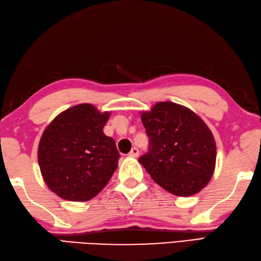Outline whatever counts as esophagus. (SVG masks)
<instances>
[{
    "mask_svg": "<svg viewBox=\"0 0 261 261\" xmlns=\"http://www.w3.org/2000/svg\"><path fill=\"white\" fill-rule=\"evenodd\" d=\"M138 155H139V149L137 148V147H134L129 153V156H131V158H137Z\"/></svg>",
    "mask_w": 261,
    "mask_h": 261,
    "instance_id": "34e87169",
    "label": "esophagus"
}]
</instances>
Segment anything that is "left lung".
I'll return each mask as SVG.
<instances>
[{
    "label": "left lung",
    "mask_w": 261,
    "mask_h": 261,
    "mask_svg": "<svg viewBox=\"0 0 261 261\" xmlns=\"http://www.w3.org/2000/svg\"><path fill=\"white\" fill-rule=\"evenodd\" d=\"M148 151L139 162L156 184L178 196H191L210 181L216 165V143L195 113L178 103L158 102L141 114Z\"/></svg>",
    "instance_id": "8db88e82"
}]
</instances>
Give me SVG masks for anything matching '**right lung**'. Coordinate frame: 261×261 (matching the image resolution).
Segmentation results:
<instances>
[{"label":"right lung","instance_id":"obj_1","mask_svg":"<svg viewBox=\"0 0 261 261\" xmlns=\"http://www.w3.org/2000/svg\"><path fill=\"white\" fill-rule=\"evenodd\" d=\"M108 117V112L100 113L90 103H81L59 114L42 135V177L64 200H90L115 172L120 154L114 139L102 132Z\"/></svg>","mask_w":261,"mask_h":261}]
</instances>
